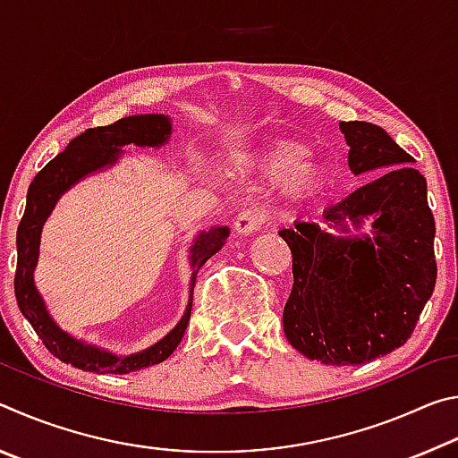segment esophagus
Segmentation results:
<instances>
[{
  "instance_id": "esophagus-1",
  "label": "esophagus",
  "mask_w": 458,
  "mask_h": 458,
  "mask_svg": "<svg viewBox=\"0 0 458 458\" xmlns=\"http://www.w3.org/2000/svg\"><path fill=\"white\" fill-rule=\"evenodd\" d=\"M262 224H265V212H262L260 208L252 206V208H246V210L236 214L234 230L240 236H248V234H254V232L262 226Z\"/></svg>"
}]
</instances>
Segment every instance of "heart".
I'll return each instance as SVG.
<instances>
[{"instance_id": "b5f03b06", "label": "heart", "mask_w": 458, "mask_h": 458, "mask_svg": "<svg viewBox=\"0 0 458 458\" xmlns=\"http://www.w3.org/2000/svg\"><path fill=\"white\" fill-rule=\"evenodd\" d=\"M307 155V145L284 139L262 149L250 167L259 180L278 182L284 196L303 198L319 188L323 180V167Z\"/></svg>"}]
</instances>
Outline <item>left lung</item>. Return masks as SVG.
<instances>
[{
    "label": "left lung",
    "instance_id": "1",
    "mask_svg": "<svg viewBox=\"0 0 458 458\" xmlns=\"http://www.w3.org/2000/svg\"><path fill=\"white\" fill-rule=\"evenodd\" d=\"M355 174L390 167L323 212L347 232L374 216L371 234L335 236L315 222L278 234L293 254L283 329L294 350L325 366H361L404 345L437 283L434 216L412 157L366 121L339 123Z\"/></svg>",
    "mask_w": 458,
    "mask_h": 458
}]
</instances>
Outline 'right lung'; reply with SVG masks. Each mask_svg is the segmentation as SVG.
<instances>
[{
    "mask_svg": "<svg viewBox=\"0 0 458 458\" xmlns=\"http://www.w3.org/2000/svg\"><path fill=\"white\" fill-rule=\"evenodd\" d=\"M169 135H172V121L165 114H133V117L119 119L113 125L87 129L79 137H74L64 151L48 161L42 172L34 177V182L30 183L26 212L18 226V240H15L18 242V268H15L13 289L21 315L32 325L46 350L56 355L60 361L71 363V366L84 371H95V374H129V371L161 363L180 345L185 327L190 323L196 275L206 265V260L214 257L226 242L230 234L226 226L201 232L196 238V244L191 246L190 301L182 321L157 344L139 353L127 355V358L98 350V347L84 344V341L74 339L66 331H62L52 321L48 309H46L34 284L42 226L62 193L71 190L76 182H81L89 174L111 167L123 153L121 147H161L167 143Z\"/></svg>",
    "mask_w": 458,
    "mask_h": 458,
    "instance_id": "obj_1",
    "label": "right lung"
}]
</instances>
